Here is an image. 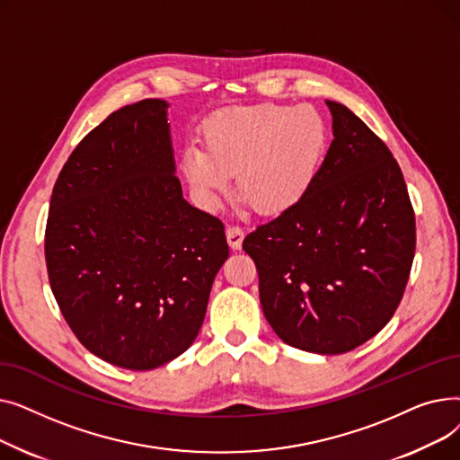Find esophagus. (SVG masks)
Segmentation results:
<instances>
[{
  "instance_id": "obj_1",
  "label": "esophagus",
  "mask_w": 460,
  "mask_h": 460,
  "mask_svg": "<svg viewBox=\"0 0 460 460\" xmlns=\"http://www.w3.org/2000/svg\"><path fill=\"white\" fill-rule=\"evenodd\" d=\"M244 229L238 227V226H229L226 229V236H227V243L231 246V250H240L243 248V240H244Z\"/></svg>"
}]
</instances>
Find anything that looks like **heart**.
<instances>
[{"label":"heart","mask_w":460,"mask_h":460,"mask_svg":"<svg viewBox=\"0 0 460 460\" xmlns=\"http://www.w3.org/2000/svg\"><path fill=\"white\" fill-rule=\"evenodd\" d=\"M328 149L330 128L315 108H233L207 120L203 147L188 145L181 173L208 207L229 190L234 173L243 201L264 216H281L307 198Z\"/></svg>","instance_id":"1"}]
</instances>
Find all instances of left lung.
<instances>
[{
	"label": "left lung",
	"instance_id": "obj_1",
	"mask_svg": "<svg viewBox=\"0 0 460 460\" xmlns=\"http://www.w3.org/2000/svg\"><path fill=\"white\" fill-rule=\"evenodd\" d=\"M326 104L333 141L315 184L295 210L250 233L243 248L279 340L343 354L394 317L412 269L416 217L385 143L347 106Z\"/></svg>",
	"mask_w": 460,
	"mask_h": 460
}]
</instances>
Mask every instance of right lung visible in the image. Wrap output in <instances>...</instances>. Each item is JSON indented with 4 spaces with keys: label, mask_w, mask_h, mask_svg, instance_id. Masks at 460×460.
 Returning a JSON list of instances; mask_svg holds the SVG:
<instances>
[{
    "label": "right lung",
    "mask_w": 460,
    "mask_h": 460,
    "mask_svg": "<svg viewBox=\"0 0 460 460\" xmlns=\"http://www.w3.org/2000/svg\"><path fill=\"white\" fill-rule=\"evenodd\" d=\"M44 255L65 321L108 364L149 371L193 343L229 246L224 224L182 198L165 101L120 108L78 143Z\"/></svg>",
    "instance_id": "add662e5"
}]
</instances>
